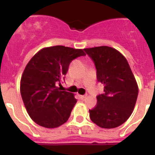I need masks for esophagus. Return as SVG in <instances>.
Masks as SVG:
<instances>
[{"label": "esophagus", "instance_id": "34e87169", "mask_svg": "<svg viewBox=\"0 0 155 155\" xmlns=\"http://www.w3.org/2000/svg\"><path fill=\"white\" fill-rule=\"evenodd\" d=\"M80 98H81L82 100H84L86 98H87V95H86V94H84V95H81Z\"/></svg>", "mask_w": 155, "mask_h": 155}]
</instances>
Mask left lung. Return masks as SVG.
<instances>
[{
    "mask_svg": "<svg viewBox=\"0 0 155 155\" xmlns=\"http://www.w3.org/2000/svg\"><path fill=\"white\" fill-rule=\"evenodd\" d=\"M84 50L94 63L97 80L104 84V93L98 94L96 106L89 110L90 119L102 128H116L132 114L138 95L136 79L127 59L114 48Z\"/></svg>",
    "mask_w": 155,
    "mask_h": 155,
    "instance_id": "left-lung-1",
    "label": "left lung"
}]
</instances>
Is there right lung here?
I'll return each mask as SVG.
<instances>
[{"instance_id":"1","label":"right lung","mask_w":155,"mask_h":155,"mask_svg":"<svg viewBox=\"0 0 155 155\" xmlns=\"http://www.w3.org/2000/svg\"><path fill=\"white\" fill-rule=\"evenodd\" d=\"M81 56H85L81 49L50 46L39 50L28 63L20 91L27 113L35 124L56 128L68 121L77 99L73 93L61 91L57 85H61L71 61Z\"/></svg>"}]
</instances>
